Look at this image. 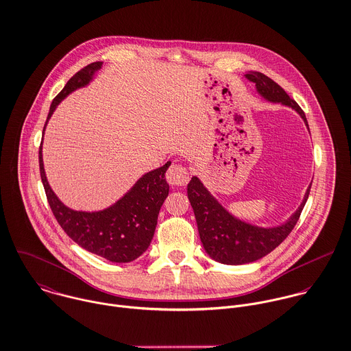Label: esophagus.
Here are the masks:
<instances>
[{
    "mask_svg": "<svg viewBox=\"0 0 351 351\" xmlns=\"http://www.w3.org/2000/svg\"><path fill=\"white\" fill-rule=\"evenodd\" d=\"M166 180L173 186H182L188 182V170L180 165H171L166 173Z\"/></svg>",
    "mask_w": 351,
    "mask_h": 351,
    "instance_id": "esophagus-1",
    "label": "esophagus"
}]
</instances>
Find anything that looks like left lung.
I'll return each instance as SVG.
<instances>
[{
    "instance_id": "obj_1",
    "label": "left lung",
    "mask_w": 351,
    "mask_h": 351,
    "mask_svg": "<svg viewBox=\"0 0 351 351\" xmlns=\"http://www.w3.org/2000/svg\"><path fill=\"white\" fill-rule=\"evenodd\" d=\"M243 77L254 83L256 93L264 101L293 109L309 129L305 113L274 80L254 71L245 73ZM311 186L312 182L300 207L283 223L264 228L237 218L206 188L197 176H193L188 184V199L195 213L206 253L215 261L229 265L247 264L264 257L280 245L294 229L308 200Z\"/></svg>"
}]
</instances>
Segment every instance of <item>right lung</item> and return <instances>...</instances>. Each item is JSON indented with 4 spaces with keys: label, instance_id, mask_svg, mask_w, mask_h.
Masks as SVG:
<instances>
[{
    "label": "right lung",
    "instance_id": "obj_1",
    "mask_svg": "<svg viewBox=\"0 0 351 351\" xmlns=\"http://www.w3.org/2000/svg\"><path fill=\"white\" fill-rule=\"evenodd\" d=\"M102 64L93 62L69 79L50 105L43 136L57 106L73 91L88 86ZM42 144L43 141L39 147L40 178L50 208L62 230L83 249L109 261L129 263L140 257L151 243L160 207L169 196L170 188L165 174L171 162L144 173L112 206L98 211H77L65 206L51 189L43 166Z\"/></svg>",
    "mask_w": 351,
    "mask_h": 351
}]
</instances>
